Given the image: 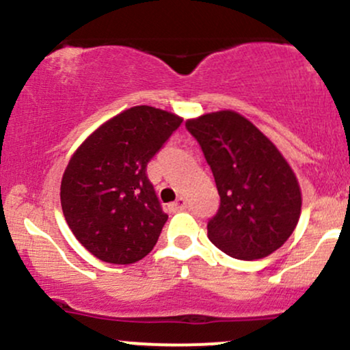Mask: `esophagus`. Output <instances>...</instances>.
<instances>
[{"mask_svg":"<svg viewBox=\"0 0 350 350\" xmlns=\"http://www.w3.org/2000/svg\"><path fill=\"white\" fill-rule=\"evenodd\" d=\"M187 207V200L184 199V198H178L176 199V202H172L171 206H170V208L172 212H176V211H184V208Z\"/></svg>","mask_w":350,"mask_h":350,"instance_id":"esophagus-1","label":"esophagus"}]
</instances>
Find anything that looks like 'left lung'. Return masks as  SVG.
<instances>
[{
  "instance_id": "obj_1",
  "label": "left lung",
  "mask_w": 350,
  "mask_h": 350,
  "mask_svg": "<svg viewBox=\"0 0 350 350\" xmlns=\"http://www.w3.org/2000/svg\"><path fill=\"white\" fill-rule=\"evenodd\" d=\"M214 174L220 206L208 240L239 260H258L290 239L301 214V191L286 159L242 115L224 110L187 120Z\"/></svg>"
}]
</instances>
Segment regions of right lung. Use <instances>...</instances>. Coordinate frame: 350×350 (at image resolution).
I'll return each mask as SVG.
<instances>
[{"mask_svg":"<svg viewBox=\"0 0 350 350\" xmlns=\"http://www.w3.org/2000/svg\"><path fill=\"white\" fill-rule=\"evenodd\" d=\"M180 123L159 108H128L70 158L60 184L64 217L75 239L102 262L135 263L158 242L167 215L146 166Z\"/></svg>","mask_w":350,"mask_h":350,"instance_id":"add662e5","label":"right lung"}]
</instances>
